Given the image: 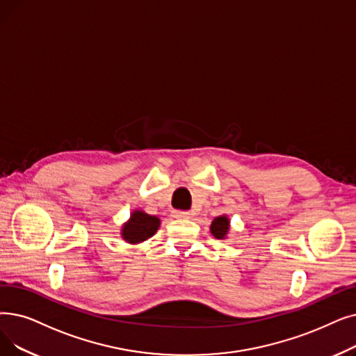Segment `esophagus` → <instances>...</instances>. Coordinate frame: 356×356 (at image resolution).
Here are the masks:
<instances>
[{
	"mask_svg": "<svg viewBox=\"0 0 356 356\" xmlns=\"http://www.w3.org/2000/svg\"><path fill=\"white\" fill-rule=\"evenodd\" d=\"M173 216L175 218H189L191 213L188 211H175Z\"/></svg>",
	"mask_w": 356,
	"mask_h": 356,
	"instance_id": "obj_1",
	"label": "esophagus"
}]
</instances>
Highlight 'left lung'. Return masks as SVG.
<instances>
[{
  "label": "left lung",
  "instance_id": "obj_1",
  "mask_svg": "<svg viewBox=\"0 0 356 356\" xmlns=\"http://www.w3.org/2000/svg\"><path fill=\"white\" fill-rule=\"evenodd\" d=\"M229 231V220L227 215H220L211 224V233L215 238H225Z\"/></svg>",
  "mask_w": 356,
  "mask_h": 356
}]
</instances>
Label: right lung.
<instances>
[{
    "instance_id": "obj_1",
    "label": "right lung",
    "mask_w": 356,
    "mask_h": 356,
    "mask_svg": "<svg viewBox=\"0 0 356 356\" xmlns=\"http://www.w3.org/2000/svg\"><path fill=\"white\" fill-rule=\"evenodd\" d=\"M160 227V218L148 215L144 211H134L128 222L122 227V238L129 244H138L148 240L157 233Z\"/></svg>"
}]
</instances>
